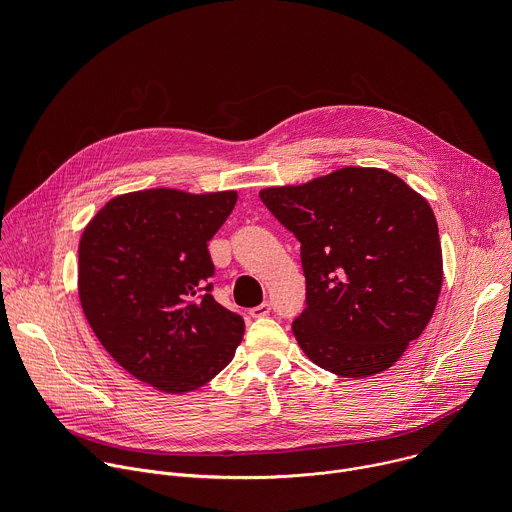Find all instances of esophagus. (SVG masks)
I'll use <instances>...</instances> for the list:
<instances>
[{"label":"esophagus","mask_w":512,"mask_h":512,"mask_svg":"<svg viewBox=\"0 0 512 512\" xmlns=\"http://www.w3.org/2000/svg\"><path fill=\"white\" fill-rule=\"evenodd\" d=\"M271 312V304H267V302H263V304H259V306H255V308H251V318H263V316H267Z\"/></svg>","instance_id":"1"}]
</instances>
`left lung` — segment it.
<instances>
[{
    "mask_svg": "<svg viewBox=\"0 0 512 512\" xmlns=\"http://www.w3.org/2000/svg\"><path fill=\"white\" fill-rule=\"evenodd\" d=\"M259 196L302 245L306 310L291 330L306 356L348 379L393 367L429 324L442 289L427 200L379 168H342Z\"/></svg>",
    "mask_w": 512,
    "mask_h": 512,
    "instance_id": "1",
    "label": "left lung"
}]
</instances>
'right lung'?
Listing matches in <instances>:
<instances>
[{
    "label": "right lung",
    "instance_id": "add662e5",
    "mask_svg": "<svg viewBox=\"0 0 512 512\" xmlns=\"http://www.w3.org/2000/svg\"><path fill=\"white\" fill-rule=\"evenodd\" d=\"M237 192L152 188L109 200L79 245V298L105 350L166 393H188L221 373L245 322L212 298L208 241Z\"/></svg>",
    "mask_w": 512,
    "mask_h": 512
}]
</instances>
